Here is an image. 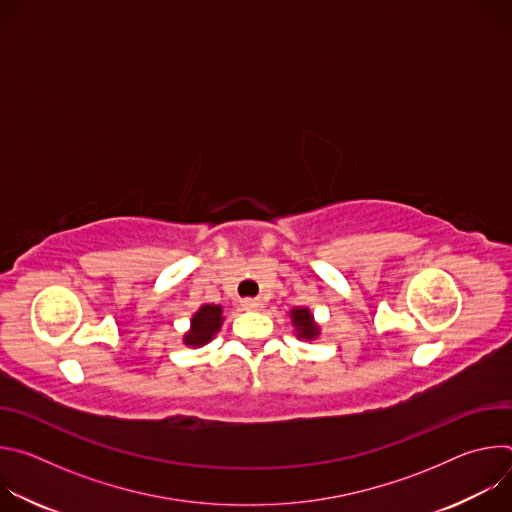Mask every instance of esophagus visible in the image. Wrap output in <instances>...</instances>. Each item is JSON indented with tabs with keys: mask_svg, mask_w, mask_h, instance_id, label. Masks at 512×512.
<instances>
[{
	"mask_svg": "<svg viewBox=\"0 0 512 512\" xmlns=\"http://www.w3.org/2000/svg\"><path fill=\"white\" fill-rule=\"evenodd\" d=\"M243 308L245 310H257V308H261V302L259 300H245Z\"/></svg>",
	"mask_w": 512,
	"mask_h": 512,
	"instance_id": "obj_1",
	"label": "esophagus"
}]
</instances>
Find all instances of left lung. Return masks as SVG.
I'll return each instance as SVG.
<instances>
[{
  "instance_id": "1",
  "label": "left lung",
  "mask_w": 512,
  "mask_h": 512,
  "mask_svg": "<svg viewBox=\"0 0 512 512\" xmlns=\"http://www.w3.org/2000/svg\"><path fill=\"white\" fill-rule=\"evenodd\" d=\"M289 318H291V326H294L296 338L312 342V340H316L320 336L322 328L314 320V314L310 312V308H294V310H289Z\"/></svg>"
}]
</instances>
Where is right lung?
<instances>
[{
  "mask_svg": "<svg viewBox=\"0 0 512 512\" xmlns=\"http://www.w3.org/2000/svg\"><path fill=\"white\" fill-rule=\"evenodd\" d=\"M225 322V314H223V306L218 304H202L190 318V328L188 332L182 336V342L190 348H200L204 344H208L218 330L223 328Z\"/></svg>",
  "mask_w": 512,
  "mask_h": 512,
  "instance_id": "right-lung-1",
  "label": "right lung"
}]
</instances>
